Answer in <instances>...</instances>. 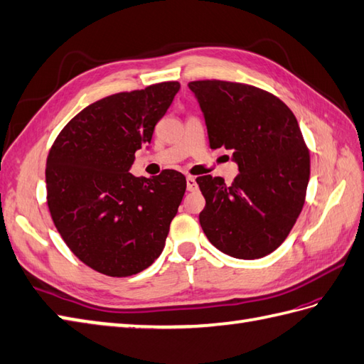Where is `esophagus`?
Segmentation results:
<instances>
[{
	"mask_svg": "<svg viewBox=\"0 0 364 364\" xmlns=\"http://www.w3.org/2000/svg\"><path fill=\"white\" fill-rule=\"evenodd\" d=\"M187 190H188V191H194V190H198V182H196V177H193V176H188V177H187Z\"/></svg>",
	"mask_w": 364,
	"mask_h": 364,
	"instance_id": "obj_1",
	"label": "esophagus"
}]
</instances>
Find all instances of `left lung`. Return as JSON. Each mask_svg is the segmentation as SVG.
I'll return each mask as SVG.
<instances>
[{
    "mask_svg": "<svg viewBox=\"0 0 364 364\" xmlns=\"http://www.w3.org/2000/svg\"><path fill=\"white\" fill-rule=\"evenodd\" d=\"M205 119L210 148L232 149V185L196 179L205 198L199 223L208 241L237 259H258L284 242L304 205L310 156L284 102L250 85L190 82Z\"/></svg>",
    "mask_w": 364,
    "mask_h": 364,
    "instance_id": "1",
    "label": "left lung"
}]
</instances>
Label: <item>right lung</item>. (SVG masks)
<instances>
[{
  "instance_id": "1",
  "label": "right lung",
  "mask_w": 364,
  "mask_h": 364,
  "mask_svg": "<svg viewBox=\"0 0 364 364\" xmlns=\"http://www.w3.org/2000/svg\"><path fill=\"white\" fill-rule=\"evenodd\" d=\"M181 85L164 82L86 106L61 129L46 162L48 207L63 241L87 267L131 277L161 256L187 181L174 170L136 177Z\"/></svg>"
}]
</instances>
